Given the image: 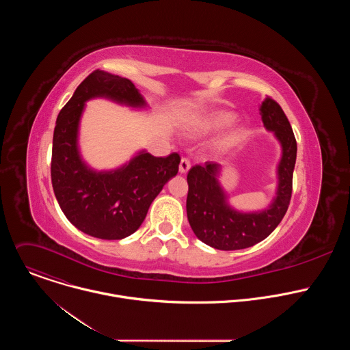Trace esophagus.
Masks as SVG:
<instances>
[{"mask_svg": "<svg viewBox=\"0 0 350 350\" xmlns=\"http://www.w3.org/2000/svg\"><path fill=\"white\" fill-rule=\"evenodd\" d=\"M189 167H191V162L187 158H183L180 162V167H178L180 173H187L189 170Z\"/></svg>", "mask_w": 350, "mask_h": 350, "instance_id": "34e87169", "label": "esophagus"}]
</instances>
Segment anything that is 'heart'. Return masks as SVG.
<instances>
[{
	"label": "heart",
	"mask_w": 350,
	"mask_h": 350,
	"mask_svg": "<svg viewBox=\"0 0 350 350\" xmlns=\"http://www.w3.org/2000/svg\"><path fill=\"white\" fill-rule=\"evenodd\" d=\"M234 119V116L231 113L227 112H221V113H216L211 118V120L208 122V129L209 130H216V129H221L224 126H227L228 123H231Z\"/></svg>",
	"instance_id": "heart-1"
}]
</instances>
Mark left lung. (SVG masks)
<instances>
[{"mask_svg": "<svg viewBox=\"0 0 350 350\" xmlns=\"http://www.w3.org/2000/svg\"><path fill=\"white\" fill-rule=\"evenodd\" d=\"M260 113L266 129L274 131L282 148L277 196L267 209L252 213L234 211L227 204V196L217 180L219 163L195 165L187 176L189 226L199 239L220 251H237L263 241L275 230L289 206L297 149L296 139L288 118L271 96H266L262 103Z\"/></svg>", "mask_w": 350, "mask_h": 350, "instance_id": "1", "label": "left lung"}]
</instances>
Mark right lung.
I'll return each instance as SVG.
<instances>
[{
  "label": "right lung",
  "mask_w": 350,
  "mask_h": 350,
  "mask_svg": "<svg viewBox=\"0 0 350 350\" xmlns=\"http://www.w3.org/2000/svg\"><path fill=\"white\" fill-rule=\"evenodd\" d=\"M105 96L130 107H145L135 85L120 76L94 70L61 109L54 130L51 181L66 219L101 239H122L142 224L163 185L177 174L180 155L157 158L139 152L113 172H94L81 161L77 131L85 101Z\"/></svg>",
  "instance_id": "add662e5"
}]
</instances>
